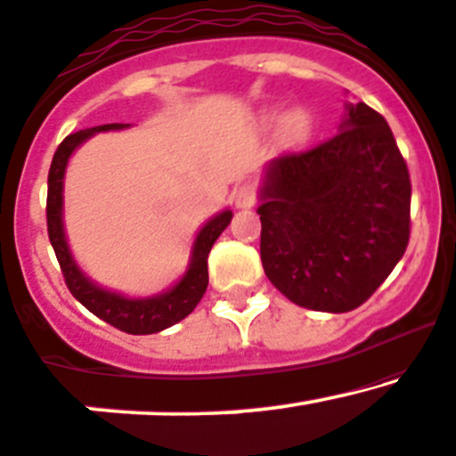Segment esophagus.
Returning <instances> with one entry per match:
<instances>
[{
	"label": "esophagus",
	"mask_w": 456,
	"mask_h": 456,
	"mask_svg": "<svg viewBox=\"0 0 456 456\" xmlns=\"http://www.w3.org/2000/svg\"><path fill=\"white\" fill-rule=\"evenodd\" d=\"M232 202L237 208H252L256 204V187L252 183H243L234 189Z\"/></svg>",
	"instance_id": "obj_1"
}]
</instances>
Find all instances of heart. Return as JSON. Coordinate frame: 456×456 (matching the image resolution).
Instances as JSON below:
<instances>
[{
	"instance_id": "b5f03b06",
	"label": "heart",
	"mask_w": 456,
	"mask_h": 456,
	"mask_svg": "<svg viewBox=\"0 0 456 456\" xmlns=\"http://www.w3.org/2000/svg\"><path fill=\"white\" fill-rule=\"evenodd\" d=\"M278 114H271V120H275ZM308 114L301 110H295V111H289L282 118V122H280V140L284 142V144H295V142L304 140L305 133H308Z\"/></svg>"
}]
</instances>
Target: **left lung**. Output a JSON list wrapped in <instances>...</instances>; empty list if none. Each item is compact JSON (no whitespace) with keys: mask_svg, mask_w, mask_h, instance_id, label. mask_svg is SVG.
Returning <instances> with one entry per match:
<instances>
[{"mask_svg":"<svg viewBox=\"0 0 456 456\" xmlns=\"http://www.w3.org/2000/svg\"><path fill=\"white\" fill-rule=\"evenodd\" d=\"M411 183L386 118L346 105L323 144L265 167L260 258L271 284L301 308L355 310L409 243Z\"/></svg>","mask_w":456,"mask_h":456,"instance_id":"obj_1","label":"left lung"}]
</instances>
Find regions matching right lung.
Masks as SVG:
<instances>
[{"mask_svg":"<svg viewBox=\"0 0 456 456\" xmlns=\"http://www.w3.org/2000/svg\"><path fill=\"white\" fill-rule=\"evenodd\" d=\"M129 125H101L92 126V129L70 133L69 137L58 146L53 161L49 167V189H47V230L49 241L53 245V252L58 256L60 269L64 273V282L69 290L86 305L92 314L103 319L105 323L118 327L120 331L133 336L157 334V331L167 330L178 321L191 314L198 301L202 299L204 290L208 286V252H211L213 243L217 241L219 234L226 230L232 219V211H222L204 224L200 232H198L196 241H193L191 258H189V267L181 280L172 286L170 290L161 295L144 297V299H133L114 290H107L103 286L94 284L79 265L75 263L73 254H70L69 243H66L64 222H62V207H64V172L69 166L70 155L84 144L88 137L101 131H118L126 129Z\"/></svg>","mask_w":456,"mask_h":456,"instance_id":"right-lung-1","label":"right lung"}]
</instances>
